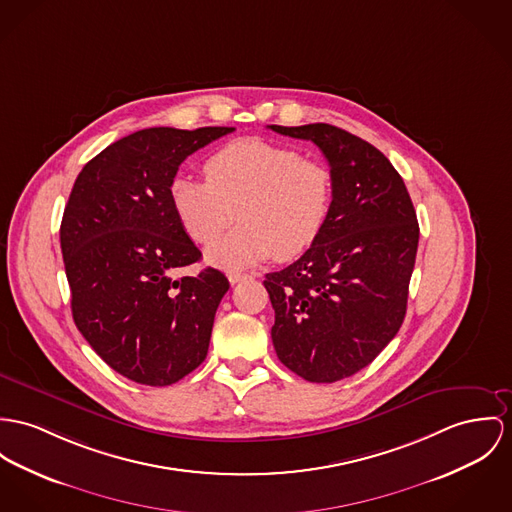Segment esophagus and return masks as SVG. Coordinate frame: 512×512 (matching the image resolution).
<instances>
[{
	"instance_id": "1",
	"label": "esophagus",
	"mask_w": 512,
	"mask_h": 512,
	"mask_svg": "<svg viewBox=\"0 0 512 512\" xmlns=\"http://www.w3.org/2000/svg\"><path fill=\"white\" fill-rule=\"evenodd\" d=\"M228 278H230V282H232V284H237V282H241V280L249 278V275H243V273H230Z\"/></svg>"
}]
</instances>
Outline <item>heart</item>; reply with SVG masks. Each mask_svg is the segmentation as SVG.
Listing matches in <instances>:
<instances>
[{
  "mask_svg": "<svg viewBox=\"0 0 512 512\" xmlns=\"http://www.w3.org/2000/svg\"><path fill=\"white\" fill-rule=\"evenodd\" d=\"M206 179L179 175L169 197L183 230L208 245L236 220V230L214 245L210 261L243 269L275 255L290 261L321 236L333 206V175L288 146L236 140L204 165Z\"/></svg>",
  "mask_w": 512,
  "mask_h": 512,
  "instance_id": "heart-1",
  "label": "heart"
}]
</instances>
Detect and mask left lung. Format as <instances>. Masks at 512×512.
I'll use <instances>...</instances> for the list:
<instances>
[{"label":"left lung","instance_id":"left-lung-1","mask_svg":"<svg viewBox=\"0 0 512 512\" xmlns=\"http://www.w3.org/2000/svg\"><path fill=\"white\" fill-rule=\"evenodd\" d=\"M310 140L333 175V206L314 245L265 276L278 360L308 382L331 384L368 366L407 310L419 222L401 175L366 140L325 124L276 126Z\"/></svg>","mask_w":512,"mask_h":512}]
</instances>
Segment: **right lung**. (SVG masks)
Returning <instances> with one entry per match:
<instances>
[{
	"label": "right lung",
	"mask_w": 512,
	"mask_h": 512,
	"mask_svg": "<svg viewBox=\"0 0 512 512\" xmlns=\"http://www.w3.org/2000/svg\"><path fill=\"white\" fill-rule=\"evenodd\" d=\"M236 128H144L97 154L74 183L60 245L79 333L113 370L171 386L206 358L214 315L230 288L200 261L169 197L179 165Z\"/></svg>",
	"instance_id": "right-lung-1"
}]
</instances>
